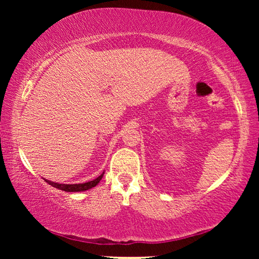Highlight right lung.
<instances>
[{
	"label": "right lung",
	"mask_w": 259,
	"mask_h": 259,
	"mask_svg": "<svg viewBox=\"0 0 259 259\" xmlns=\"http://www.w3.org/2000/svg\"><path fill=\"white\" fill-rule=\"evenodd\" d=\"M104 172L105 171H103V174L100 175V176H98L97 178H95L94 181L82 183V184H59V183L48 181V179H46V182L49 184V185L58 188V190L65 191V192H84V191L90 190V188H93V187L97 185V184L100 181H102V178L104 176Z\"/></svg>",
	"instance_id": "obj_1"
}]
</instances>
